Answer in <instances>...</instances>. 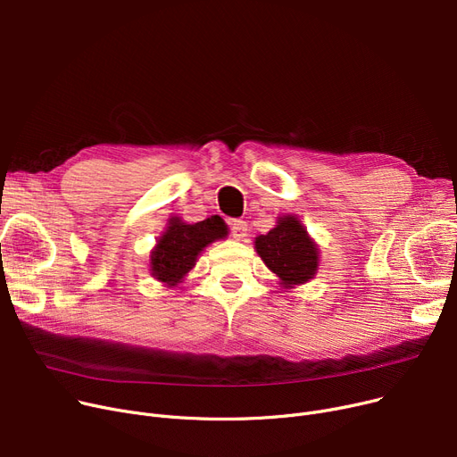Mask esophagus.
Masks as SVG:
<instances>
[{
	"instance_id": "34e87169",
	"label": "esophagus",
	"mask_w": 457,
	"mask_h": 457,
	"mask_svg": "<svg viewBox=\"0 0 457 457\" xmlns=\"http://www.w3.org/2000/svg\"><path fill=\"white\" fill-rule=\"evenodd\" d=\"M246 235H248V224L245 220H233L231 237L235 238V241H243Z\"/></svg>"
}]
</instances>
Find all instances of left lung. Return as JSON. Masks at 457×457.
I'll return each mask as SVG.
<instances>
[{
  "label": "left lung",
  "instance_id": "1",
  "mask_svg": "<svg viewBox=\"0 0 457 457\" xmlns=\"http://www.w3.org/2000/svg\"><path fill=\"white\" fill-rule=\"evenodd\" d=\"M255 252L283 289H295L319 272L320 250L296 214L278 216L267 235L255 237Z\"/></svg>",
  "mask_w": 457,
  "mask_h": 457
}]
</instances>
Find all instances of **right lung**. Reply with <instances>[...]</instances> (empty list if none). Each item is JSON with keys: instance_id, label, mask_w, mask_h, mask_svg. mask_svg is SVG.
<instances>
[{"instance_id": "1", "label": "right lung", "mask_w": 457, "mask_h": 457, "mask_svg": "<svg viewBox=\"0 0 457 457\" xmlns=\"http://www.w3.org/2000/svg\"><path fill=\"white\" fill-rule=\"evenodd\" d=\"M224 237H228V226L219 214L196 224L172 216L150 252L152 276L164 287L179 285L195 269L200 253Z\"/></svg>"}]
</instances>
